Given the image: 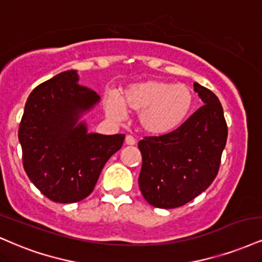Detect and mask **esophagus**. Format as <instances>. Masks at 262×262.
I'll return each mask as SVG.
<instances>
[{"mask_svg":"<svg viewBox=\"0 0 262 262\" xmlns=\"http://www.w3.org/2000/svg\"><path fill=\"white\" fill-rule=\"evenodd\" d=\"M125 144H127V145H134L135 144V138L132 137V135H127V137H125Z\"/></svg>","mask_w":262,"mask_h":262,"instance_id":"34e87169","label":"esophagus"}]
</instances>
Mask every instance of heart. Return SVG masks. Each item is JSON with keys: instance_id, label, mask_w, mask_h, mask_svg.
Listing matches in <instances>:
<instances>
[{"instance_id": "b5f03b06", "label": "heart", "mask_w": 262, "mask_h": 262, "mask_svg": "<svg viewBox=\"0 0 262 262\" xmlns=\"http://www.w3.org/2000/svg\"><path fill=\"white\" fill-rule=\"evenodd\" d=\"M194 105V93L187 84L146 80L123 91L122 100L110 94L106 111L115 119H123L127 110L139 112V124L146 133L163 135L176 130Z\"/></svg>"}]
</instances>
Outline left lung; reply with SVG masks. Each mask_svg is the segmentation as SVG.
Segmentation results:
<instances>
[{"instance_id":"8db88e82","label":"left lung","mask_w":262,"mask_h":262,"mask_svg":"<svg viewBox=\"0 0 262 262\" xmlns=\"http://www.w3.org/2000/svg\"><path fill=\"white\" fill-rule=\"evenodd\" d=\"M205 105L176 130L145 137L138 146L143 157L139 188L159 209L185 205L210 187L221 165L228 128L219 97L194 83Z\"/></svg>"}]
</instances>
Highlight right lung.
<instances>
[{
	"label": "right lung",
	"instance_id": "add662e5",
	"mask_svg": "<svg viewBox=\"0 0 262 262\" xmlns=\"http://www.w3.org/2000/svg\"><path fill=\"white\" fill-rule=\"evenodd\" d=\"M100 96L78 84L75 71L43 81L30 93L18 139L27 176L55 203L71 204L93 193L103 166L121 149L124 134L86 133L79 115Z\"/></svg>",
	"mask_w": 262,
	"mask_h": 262
}]
</instances>
